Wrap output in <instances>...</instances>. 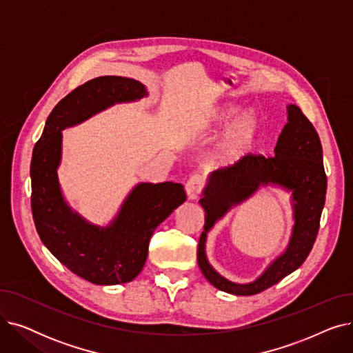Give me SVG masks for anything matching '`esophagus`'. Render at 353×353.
Instances as JSON below:
<instances>
[{"label":"esophagus","mask_w":353,"mask_h":353,"mask_svg":"<svg viewBox=\"0 0 353 353\" xmlns=\"http://www.w3.org/2000/svg\"><path fill=\"white\" fill-rule=\"evenodd\" d=\"M203 189H205V181H203V177L199 174L192 176L186 183V192H188V197L190 200L199 199Z\"/></svg>","instance_id":"1"}]
</instances>
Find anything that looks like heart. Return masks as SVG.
<instances>
[{
	"label": "heart",
	"mask_w": 353,
	"mask_h": 353,
	"mask_svg": "<svg viewBox=\"0 0 353 353\" xmlns=\"http://www.w3.org/2000/svg\"><path fill=\"white\" fill-rule=\"evenodd\" d=\"M237 113V107L225 105L213 116V125H223L229 123ZM259 121L253 113H245L236 119L219 140L212 160L219 165H232L242 160L252 148L257 136Z\"/></svg>",
	"instance_id": "heart-1"
}]
</instances>
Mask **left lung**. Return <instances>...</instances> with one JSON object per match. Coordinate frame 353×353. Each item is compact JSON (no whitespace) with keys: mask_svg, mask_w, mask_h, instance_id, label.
I'll return each mask as SVG.
<instances>
[{"mask_svg":"<svg viewBox=\"0 0 353 353\" xmlns=\"http://www.w3.org/2000/svg\"><path fill=\"white\" fill-rule=\"evenodd\" d=\"M276 183L292 190L295 226L288 249L252 284H233L220 276L207 262L205 236L215 221L233 205L248 198L259 187ZM326 173L321 139L312 123L294 105H288V123L277 139L274 156L246 154L233 165L213 172L203 190L205 230L197 248V263L206 279L219 290L250 296L281 282L298 269L316 240L326 197Z\"/></svg>","mask_w":353,"mask_h":353,"instance_id":"8db88e82","label":"left lung"}]
</instances>
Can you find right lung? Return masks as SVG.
Returning a JSON list of instances; mask_svg holds the SVG:
<instances>
[{
    "label": "right lung",
    "mask_w": 353,
    "mask_h": 353,
    "mask_svg": "<svg viewBox=\"0 0 353 353\" xmlns=\"http://www.w3.org/2000/svg\"><path fill=\"white\" fill-rule=\"evenodd\" d=\"M147 96L133 79L104 76L65 96L50 113L31 159V210L46 248L72 273L94 285L132 282L141 272L156 228L186 200L183 184L140 183L105 228L88 223L67 205L57 177L61 130L101 110Z\"/></svg>",
    "instance_id": "1"
}]
</instances>
